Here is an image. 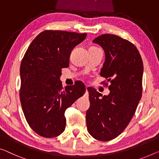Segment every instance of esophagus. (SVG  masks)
Segmentation results:
<instances>
[{"instance_id": "34e87169", "label": "esophagus", "mask_w": 159, "mask_h": 159, "mask_svg": "<svg viewBox=\"0 0 159 159\" xmlns=\"http://www.w3.org/2000/svg\"><path fill=\"white\" fill-rule=\"evenodd\" d=\"M88 88H89L88 86H86V91H88Z\"/></svg>"}]
</instances>
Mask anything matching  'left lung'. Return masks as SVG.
Listing matches in <instances>:
<instances>
[{"instance_id": "obj_1", "label": "left lung", "mask_w": 159, "mask_h": 159, "mask_svg": "<svg viewBox=\"0 0 159 159\" xmlns=\"http://www.w3.org/2000/svg\"><path fill=\"white\" fill-rule=\"evenodd\" d=\"M93 42L105 52L101 75L111 82L110 93L100 98L96 89H88L87 129L94 139L108 141L124 131L136 112L142 96L143 65L136 47L118 35L103 34Z\"/></svg>"}]
</instances>
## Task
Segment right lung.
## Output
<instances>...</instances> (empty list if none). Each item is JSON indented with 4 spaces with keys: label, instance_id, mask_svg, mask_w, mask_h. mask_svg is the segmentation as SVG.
Returning <instances> with one entry per match:
<instances>
[{
    "label": "right lung",
    "instance_id": "add662e5",
    "mask_svg": "<svg viewBox=\"0 0 159 159\" xmlns=\"http://www.w3.org/2000/svg\"><path fill=\"white\" fill-rule=\"evenodd\" d=\"M86 34L46 30L28 46L20 67V99L28 125L45 138H53L64 131L66 108L84 96L80 81L63 89L61 69L69 66L74 47Z\"/></svg>",
    "mask_w": 159,
    "mask_h": 159
}]
</instances>
